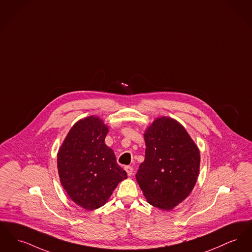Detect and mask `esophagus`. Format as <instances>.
<instances>
[{
	"instance_id": "34e87169",
	"label": "esophagus",
	"mask_w": 252,
	"mask_h": 252,
	"mask_svg": "<svg viewBox=\"0 0 252 252\" xmlns=\"http://www.w3.org/2000/svg\"><path fill=\"white\" fill-rule=\"evenodd\" d=\"M125 169H126V173H127L128 176H131V175L133 174V168H132L131 166L126 165V166H125Z\"/></svg>"
}]
</instances>
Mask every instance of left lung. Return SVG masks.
Returning a JSON list of instances; mask_svg holds the SVG:
<instances>
[{
    "label": "left lung",
    "mask_w": 252,
    "mask_h": 252,
    "mask_svg": "<svg viewBox=\"0 0 252 252\" xmlns=\"http://www.w3.org/2000/svg\"><path fill=\"white\" fill-rule=\"evenodd\" d=\"M144 138L146 156L136 180L148 204L170 210L195 187L200 169V150L186 128L170 117L154 120Z\"/></svg>",
    "instance_id": "obj_1"
}]
</instances>
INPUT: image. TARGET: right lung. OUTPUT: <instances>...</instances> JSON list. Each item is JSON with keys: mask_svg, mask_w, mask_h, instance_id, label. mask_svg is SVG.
Instances as JSON below:
<instances>
[{"mask_svg": "<svg viewBox=\"0 0 252 252\" xmlns=\"http://www.w3.org/2000/svg\"><path fill=\"white\" fill-rule=\"evenodd\" d=\"M108 126L98 116L79 120L57 154L60 182L68 197L87 210L103 207L127 178L104 139Z\"/></svg>", "mask_w": 252, "mask_h": 252, "instance_id": "add662e5", "label": "right lung"}]
</instances>
